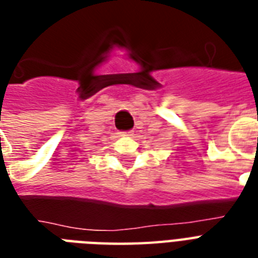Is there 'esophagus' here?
Listing matches in <instances>:
<instances>
[{
	"label": "esophagus",
	"instance_id": "obj_1",
	"mask_svg": "<svg viewBox=\"0 0 258 258\" xmlns=\"http://www.w3.org/2000/svg\"><path fill=\"white\" fill-rule=\"evenodd\" d=\"M123 136H129V137H132L133 133H132V132H126V133H123Z\"/></svg>",
	"mask_w": 258,
	"mask_h": 258
}]
</instances>
